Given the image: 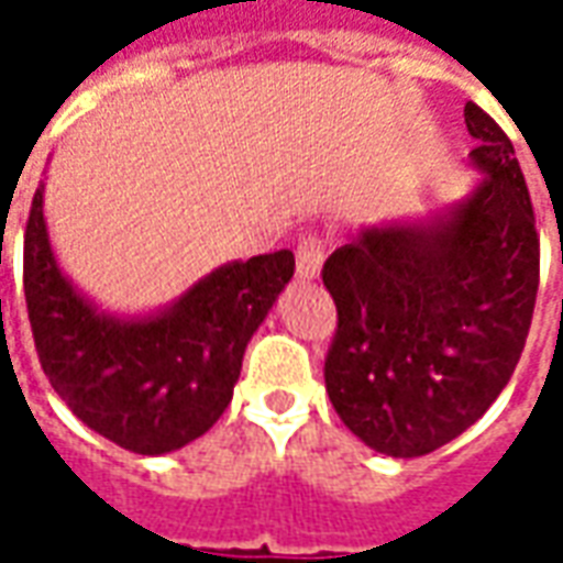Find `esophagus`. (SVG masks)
<instances>
[{
  "mask_svg": "<svg viewBox=\"0 0 563 563\" xmlns=\"http://www.w3.org/2000/svg\"><path fill=\"white\" fill-rule=\"evenodd\" d=\"M329 238L325 234H307L305 241L295 250V271L301 280H313L319 277V268H322V258L329 253Z\"/></svg>",
  "mask_w": 563,
  "mask_h": 563,
  "instance_id": "obj_1",
  "label": "esophagus"
}]
</instances>
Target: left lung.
<instances>
[{"label": "left lung", "mask_w": 563, "mask_h": 563, "mask_svg": "<svg viewBox=\"0 0 563 563\" xmlns=\"http://www.w3.org/2000/svg\"><path fill=\"white\" fill-rule=\"evenodd\" d=\"M485 180L431 225L365 229L322 283L338 307L325 389L367 446L416 459L467 431L519 365L540 286V234L507 132L464 104Z\"/></svg>", "instance_id": "left-lung-1"}]
</instances>
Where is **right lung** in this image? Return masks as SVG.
I'll use <instances>...</instances> for the list:
<instances>
[{"instance_id": "obj_1", "label": "right lung", "mask_w": 563, "mask_h": 563, "mask_svg": "<svg viewBox=\"0 0 563 563\" xmlns=\"http://www.w3.org/2000/svg\"><path fill=\"white\" fill-rule=\"evenodd\" d=\"M289 250L213 271L159 317L96 313L56 268L35 189L23 292L35 353L56 395L117 446L162 455L192 443L232 401L253 331L289 283Z\"/></svg>"}]
</instances>
